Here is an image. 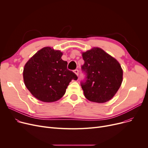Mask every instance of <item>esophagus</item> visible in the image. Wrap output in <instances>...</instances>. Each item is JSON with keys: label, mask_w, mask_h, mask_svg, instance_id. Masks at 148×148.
<instances>
[{"label": "esophagus", "mask_w": 148, "mask_h": 148, "mask_svg": "<svg viewBox=\"0 0 148 148\" xmlns=\"http://www.w3.org/2000/svg\"><path fill=\"white\" fill-rule=\"evenodd\" d=\"M74 73H75L77 75H79V70H78V69H74Z\"/></svg>", "instance_id": "1"}]
</instances>
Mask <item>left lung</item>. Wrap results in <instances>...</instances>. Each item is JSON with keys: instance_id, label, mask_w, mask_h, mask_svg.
Instances as JSON below:
<instances>
[{"instance_id": "1", "label": "left lung", "mask_w": 148, "mask_h": 148, "mask_svg": "<svg viewBox=\"0 0 148 148\" xmlns=\"http://www.w3.org/2000/svg\"><path fill=\"white\" fill-rule=\"evenodd\" d=\"M82 71L85 77L80 84L84 95L92 102L103 103L112 99L122 82L119 62L104 50L94 48L82 54Z\"/></svg>"}]
</instances>
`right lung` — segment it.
<instances>
[{
  "label": "right lung",
  "mask_w": 148,
  "mask_h": 148,
  "mask_svg": "<svg viewBox=\"0 0 148 148\" xmlns=\"http://www.w3.org/2000/svg\"><path fill=\"white\" fill-rule=\"evenodd\" d=\"M62 53L50 47L39 50L26 64L23 79L27 89L36 98L54 102L65 94L69 83L78 79L67 69L68 62L61 59Z\"/></svg>",
  "instance_id": "obj_1"
}]
</instances>
